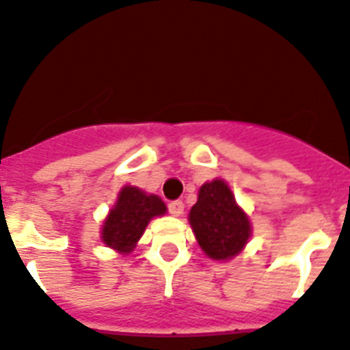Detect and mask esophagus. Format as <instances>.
I'll return each mask as SVG.
<instances>
[{
  "instance_id": "obj_1",
  "label": "esophagus",
  "mask_w": 350,
  "mask_h": 350,
  "mask_svg": "<svg viewBox=\"0 0 350 350\" xmlns=\"http://www.w3.org/2000/svg\"><path fill=\"white\" fill-rule=\"evenodd\" d=\"M183 210H185L183 201H172V203H169V212L174 215V217H180V215H183Z\"/></svg>"
}]
</instances>
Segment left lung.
Segmentation results:
<instances>
[{
	"instance_id": "8db88e82",
	"label": "left lung",
	"mask_w": 350,
	"mask_h": 350,
	"mask_svg": "<svg viewBox=\"0 0 350 350\" xmlns=\"http://www.w3.org/2000/svg\"><path fill=\"white\" fill-rule=\"evenodd\" d=\"M189 223L200 248L214 260L237 257L252 237L250 215L221 178L201 185L198 201L189 212Z\"/></svg>"
}]
</instances>
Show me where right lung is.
I'll return each instance as SVG.
<instances>
[{
    "label": "right lung",
    "mask_w": 350,
    "mask_h": 350,
    "mask_svg": "<svg viewBox=\"0 0 350 350\" xmlns=\"http://www.w3.org/2000/svg\"><path fill=\"white\" fill-rule=\"evenodd\" d=\"M165 214L167 206L160 196L147 194L138 187L126 185L120 189L113 208L102 223L100 241L116 254H131L146 232L149 221Z\"/></svg>",
    "instance_id": "add662e5"
}]
</instances>
